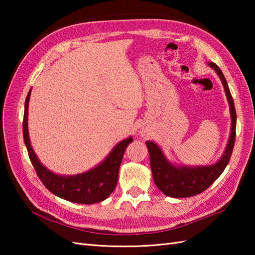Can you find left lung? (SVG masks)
I'll return each instance as SVG.
<instances>
[{"label": "left lung", "instance_id": "obj_1", "mask_svg": "<svg viewBox=\"0 0 255 255\" xmlns=\"http://www.w3.org/2000/svg\"><path fill=\"white\" fill-rule=\"evenodd\" d=\"M208 66L217 72L223 87H225L226 96L230 105L232 125H231L229 141L225 152L217 163L197 167L173 165L165 157L163 151L155 142L150 140L145 141L146 148H148L150 154L153 180L155 182L157 188L168 197L188 198L201 194L218 179L229 164L231 155H232L236 135V111L234 101L230 92L227 80L220 68L214 63H208Z\"/></svg>", "mask_w": 255, "mask_h": 255}]
</instances>
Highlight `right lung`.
<instances>
[{
  "label": "right lung",
  "instance_id": "right-lung-1",
  "mask_svg": "<svg viewBox=\"0 0 255 255\" xmlns=\"http://www.w3.org/2000/svg\"><path fill=\"white\" fill-rule=\"evenodd\" d=\"M30 91L32 89L28 91L24 105L23 137H24V143L29 159L45 188H48L52 194L65 199L67 201L81 204H94L109 198L117 185L123 154H125L127 146L133 141V138L128 137L116 144L109 156L101 164L89 171L75 175H59L54 173L40 163L32 148V144H30L27 127Z\"/></svg>",
  "mask_w": 255,
  "mask_h": 255
}]
</instances>
